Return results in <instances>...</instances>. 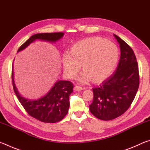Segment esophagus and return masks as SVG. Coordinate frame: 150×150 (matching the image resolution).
<instances>
[{"label": "esophagus", "instance_id": "esophagus-1", "mask_svg": "<svg viewBox=\"0 0 150 150\" xmlns=\"http://www.w3.org/2000/svg\"><path fill=\"white\" fill-rule=\"evenodd\" d=\"M84 89V88L81 87H79V86H75L74 87V90L75 91H79L81 90H83Z\"/></svg>", "mask_w": 150, "mask_h": 150}]
</instances>
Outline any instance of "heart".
<instances>
[{
	"instance_id": "heart-1",
	"label": "heart",
	"mask_w": 150,
	"mask_h": 150,
	"mask_svg": "<svg viewBox=\"0 0 150 150\" xmlns=\"http://www.w3.org/2000/svg\"><path fill=\"white\" fill-rule=\"evenodd\" d=\"M118 60V50L110 41L101 38H89L76 43L69 53L62 57L66 76L73 79L81 69L84 70L78 81L86 83L92 79L99 83L106 80L115 69Z\"/></svg>"
}]
</instances>
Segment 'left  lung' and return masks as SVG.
I'll return each instance as SVG.
<instances>
[{
	"instance_id": "left-lung-1",
	"label": "left lung",
	"mask_w": 150,
	"mask_h": 150,
	"mask_svg": "<svg viewBox=\"0 0 150 150\" xmlns=\"http://www.w3.org/2000/svg\"><path fill=\"white\" fill-rule=\"evenodd\" d=\"M120 44V58L115 72L93 88L91 113L100 120H110L125 112L139 87V70L136 55L129 45L114 34Z\"/></svg>"
}]
</instances>
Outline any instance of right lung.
<instances>
[{
	"label": "right lung",
	"instance_id": "1",
	"mask_svg": "<svg viewBox=\"0 0 150 150\" xmlns=\"http://www.w3.org/2000/svg\"><path fill=\"white\" fill-rule=\"evenodd\" d=\"M63 32L42 33L32 35L19 47L18 52L24 50L35 40L56 42L63 36ZM12 81L14 93L25 110L32 117L43 122H57L65 117L69 108V95L73 92V83L69 81L58 80L46 95L37 100L28 99L18 91L14 80L13 67Z\"/></svg>",
	"mask_w": 150,
	"mask_h": 150
}]
</instances>
